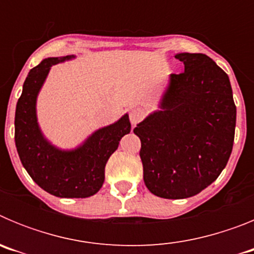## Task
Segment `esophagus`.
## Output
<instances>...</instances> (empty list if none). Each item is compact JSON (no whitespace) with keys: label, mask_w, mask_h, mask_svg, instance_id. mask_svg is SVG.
I'll use <instances>...</instances> for the list:
<instances>
[{"label":"esophagus","mask_w":254,"mask_h":254,"mask_svg":"<svg viewBox=\"0 0 254 254\" xmlns=\"http://www.w3.org/2000/svg\"><path fill=\"white\" fill-rule=\"evenodd\" d=\"M143 117H145V111H143L142 108L136 107L132 108L131 111H129V121L133 126L137 125L141 120H142Z\"/></svg>","instance_id":"obj_1"}]
</instances>
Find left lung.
<instances>
[{
  "instance_id": "8db88e82",
  "label": "left lung",
  "mask_w": 254,
  "mask_h": 254,
  "mask_svg": "<svg viewBox=\"0 0 254 254\" xmlns=\"http://www.w3.org/2000/svg\"><path fill=\"white\" fill-rule=\"evenodd\" d=\"M185 72L169 76L159 109L133 129L147 190L182 199L216 181L233 150L237 108L229 77L208 56L178 53Z\"/></svg>"
}]
</instances>
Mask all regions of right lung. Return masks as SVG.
<instances>
[{
	"label": "right lung",
	"mask_w": 254,
	"mask_h": 254,
	"mask_svg": "<svg viewBox=\"0 0 254 254\" xmlns=\"http://www.w3.org/2000/svg\"><path fill=\"white\" fill-rule=\"evenodd\" d=\"M76 56L44 58L30 69L22 85L15 112V143L17 154L31 179L46 192L61 198H86L104 183L105 164L118 149L121 138L131 131L128 114L96 129L77 147L55 146L38 123L37 99L53 64Z\"/></svg>",
	"instance_id": "add662e5"
}]
</instances>
